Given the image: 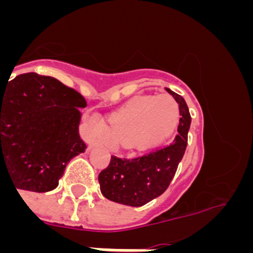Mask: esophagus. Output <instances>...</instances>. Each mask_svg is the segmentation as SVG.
I'll list each match as a JSON object with an SVG mask.
<instances>
[{
	"mask_svg": "<svg viewBox=\"0 0 253 253\" xmlns=\"http://www.w3.org/2000/svg\"><path fill=\"white\" fill-rule=\"evenodd\" d=\"M97 144H99V142H97V140H93V142L91 143V146H97Z\"/></svg>",
	"mask_w": 253,
	"mask_h": 253,
	"instance_id": "obj_1",
	"label": "esophagus"
}]
</instances>
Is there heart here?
Returning <instances> with one entry per match:
<instances>
[{
	"mask_svg": "<svg viewBox=\"0 0 253 253\" xmlns=\"http://www.w3.org/2000/svg\"><path fill=\"white\" fill-rule=\"evenodd\" d=\"M178 118V107L171 96H146L134 100L111 118L105 129L99 119H93V130L113 146H128L147 149L173 130Z\"/></svg>",
	"mask_w": 253,
	"mask_h": 253,
	"instance_id": "obj_1",
	"label": "heart"
}]
</instances>
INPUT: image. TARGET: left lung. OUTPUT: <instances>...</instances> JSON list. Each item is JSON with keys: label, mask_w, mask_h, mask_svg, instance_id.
<instances>
[{"label": "left lung", "mask_w": 253, "mask_h": 253, "mask_svg": "<svg viewBox=\"0 0 253 253\" xmlns=\"http://www.w3.org/2000/svg\"><path fill=\"white\" fill-rule=\"evenodd\" d=\"M177 101L180 123L177 135L169 146L149 152L142 157L119 158L111 156L109 166L99 175L101 194L111 202L129 207H142L162 195L176 173L187 146L191 116L184 97L169 88Z\"/></svg>", "instance_id": "obj_1"}]
</instances>
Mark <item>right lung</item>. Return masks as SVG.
Segmentation results:
<instances>
[{
    "mask_svg": "<svg viewBox=\"0 0 253 253\" xmlns=\"http://www.w3.org/2000/svg\"><path fill=\"white\" fill-rule=\"evenodd\" d=\"M81 107L77 91L48 76L24 73L0 84V172L16 190L58 186L67 163L87 148L78 133Z\"/></svg>",
    "mask_w": 253,
    "mask_h": 253,
    "instance_id": "obj_1",
    "label": "right lung"
}]
</instances>
